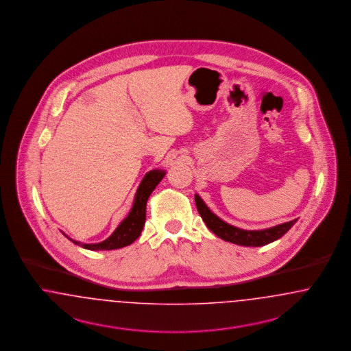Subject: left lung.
I'll return each mask as SVG.
<instances>
[{
    "label": "left lung",
    "mask_w": 351,
    "mask_h": 351,
    "mask_svg": "<svg viewBox=\"0 0 351 351\" xmlns=\"http://www.w3.org/2000/svg\"><path fill=\"white\" fill-rule=\"evenodd\" d=\"M195 204L198 208V213L203 221L206 223L207 228L213 230L215 234L224 241H228L232 244L241 245V246H263L270 244L275 240L280 239L285 233L290 230L291 227L298 221V219L291 220L287 223L275 226L271 228L261 229V230H246V229L233 227L228 223L223 221L220 217L206 206L203 199L195 194Z\"/></svg>",
    "instance_id": "8db88e82"
}]
</instances>
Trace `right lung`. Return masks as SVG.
<instances>
[{"mask_svg": "<svg viewBox=\"0 0 351 351\" xmlns=\"http://www.w3.org/2000/svg\"><path fill=\"white\" fill-rule=\"evenodd\" d=\"M164 176H165V170H161V169H154L144 176L143 181L137 189L135 200L130 214L127 215V217L118 226V228L115 229L114 233L105 241L98 244H81L78 241L69 239L66 234L65 236L73 244L80 245L84 249H89V250H112V249H119V247L132 244L141 234V230L144 227L148 198L152 194L153 190L156 189V186L161 182Z\"/></svg>", "mask_w": 351, "mask_h": 351, "instance_id": "1", "label": "right lung"}]
</instances>
